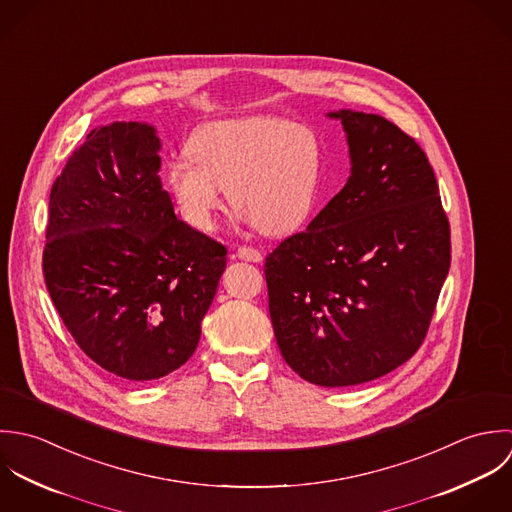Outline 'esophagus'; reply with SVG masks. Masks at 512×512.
Instances as JSON below:
<instances>
[{"label": "esophagus", "mask_w": 512, "mask_h": 512, "mask_svg": "<svg viewBox=\"0 0 512 512\" xmlns=\"http://www.w3.org/2000/svg\"><path fill=\"white\" fill-rule=\"evenodd\" d=\"M235 257H239L241 261H249V263H261L263 261V255L253 247H239Z\"/></svg>", "instance_id": "1"}]
</instances>
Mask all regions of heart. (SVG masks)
<instances>
[{
  "mask_svg": "<svg viewBox=\"0 0 512 512\" xmlns=\"http://www.w3.org/2000/svg\"><path fill=\"white\" fill-rule=\"evenodd\" d=\"M322 174L324 142L314 126L261 114L205 124L192 154L170 160L168 188L196 229L213 227L229 188L243 221L267 235H289L307 223Z\"/></svg>",
  "mask_w": 512,
  "mask_h": 512,
  "instance_id": "b5f03b06",
  "label": "heart"
}]
</instances>
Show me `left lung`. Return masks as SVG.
Segmentation results:
<instances>
[{
	"instance_id": "1",
	"label": "left lung",
	"mask_w": 512,
	"mask_h": 512,
	"mask_svg": "<svg viewBox=\"0 0 512 512\" xmlns=\"http://www.w3.org/2000/svg\"><path fill=\"white\" fill-rule=\"evenodd\" d=\"M340 120L346 186L265 261L269 314L285 362L310 384L376 380L423 342L451 263L433 168L394 122L350 108Z\"/></svg>"
}]
</instances>
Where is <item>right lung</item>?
Instances as JSON below:
<instances>
[{
    "label": "right lung",
    "mask_w": 512,
    "mask_h": 512,
    "mask_svg": "<svg viewBox=\"0 0 512 512\" xmlns=\"http://www.w3.org/2000/svg\"><path fill=\"white\" fill-rule=\"evenodd\" d=\"M148 122H110L73 152L49 198L43 275L81 350L158 380L196 352L227 249L176 217Z\"/></svg>",
    "instance_id": "obj_1"
}]
</instances>
